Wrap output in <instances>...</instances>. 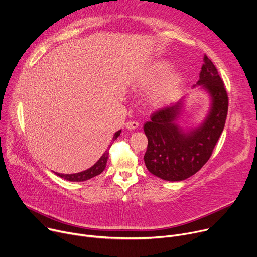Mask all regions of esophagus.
Instances as JSON below:
<instances>
[{
  "instance_id": "obj_1",
  "label": "esophagus",
  "mask_w": 257,
  "mask_h": 257,
  "mask_svg": "<svg viewBox=\"0 0 257 257\" xmlns=\"http://www.w3.org/2000/svg\"><path fill=\"white\" fill-rule=\"evenodd\" d=\"M125 126H126L127 129L133 130V129H136L139 126V123L137 121H130V122H127Z\"/></svg>"
}]
</instances>
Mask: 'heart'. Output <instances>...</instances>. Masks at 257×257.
<instances>
[{
  "label": "heart",
  "mask_w": 257,
  "mask_h": 257,
  "mask_svg": "<svg viewBox=\"0 0 257 257\" xmlns=\"http://www.w3.org/2000/svg\"><path fill=\"white\" fill-rule=\"evenodd\" d=\"M171 66L165 61H160L142 71L134 81L135 87H146L155 80L165 75ZM182 77L178 72H172L167 74L151 91V98L158 104L168 101L181 84Z\"/></svg>",
  "instance_id": "b5f03b06"
}]
</instances>
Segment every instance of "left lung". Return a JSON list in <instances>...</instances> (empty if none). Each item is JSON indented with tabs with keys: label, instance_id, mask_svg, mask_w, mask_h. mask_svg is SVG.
<instances>
[{
	"label": "left lung",
	"instance_id": "8db88e82",
	"mask_svg": "<svg viewBox=\"0 0 257 257\" xmlns=\"http://www.w3.org/2000/svg\"><path fill=\"white\" fill-rule=\"evenodd\" d=\"M197 84L210 93L211 108L204 123L191 132H183L175 123L181 102L162 107L143 126L149 139L144 163L155 176L167 181H182L198 172L212 155L228 114L229 97L213 63L204 56Z\"/></svg>",
	"mask_w": 257,
	"mask_h": 257
}]
</instances>
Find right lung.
I'll use <instances>...</instances> for the list:
<instances>
[{"label":"right lung","mask_w":257,"mask_h":257,"mask_svg":"<svg viewBox=\"0 0 257 257\" xmlns=\"http://www.w3.org/2000/svg\"><path fill=\"white\" fill-rule=\"evenodd\" d=\"M121 133V130L116 132L114 137H113V141L111 142V144L108 145V150L109 148H111L112 143L118 138V136L120 135ZM108 150L104 151L103 155L100 157V159L89 169L83 171V172H80V173H76V174H59V173H56L59 177L61 178H64L68 181H73V182H81V181H86V180H89L97 175H99L105 168V165H106V161H107V158H108Z\"/></svg>","instance_id":"right-lung-1"}]
</instances>
